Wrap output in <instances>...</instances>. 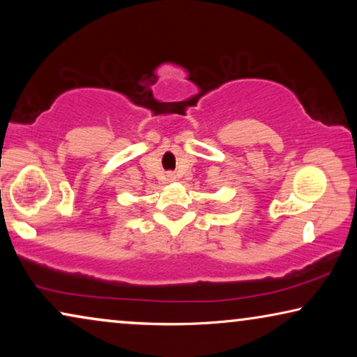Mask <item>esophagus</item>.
Returning <instances> with one entry per match:
<instances>
[{"mask_svg":"<svg viewBox=\"0 0 357 357\" xmlns=\"http://www.w3.org/2000/svg\"><path fill=\"white\" fill-rule=\"evenodd\" d=\"M169 178H170V180H174L175 177H174V175H169Z\"/></svg>","mask_w":357,"mask_h":357,"instance_id":"34e87169","label":"esophagus"}]
</instances>
